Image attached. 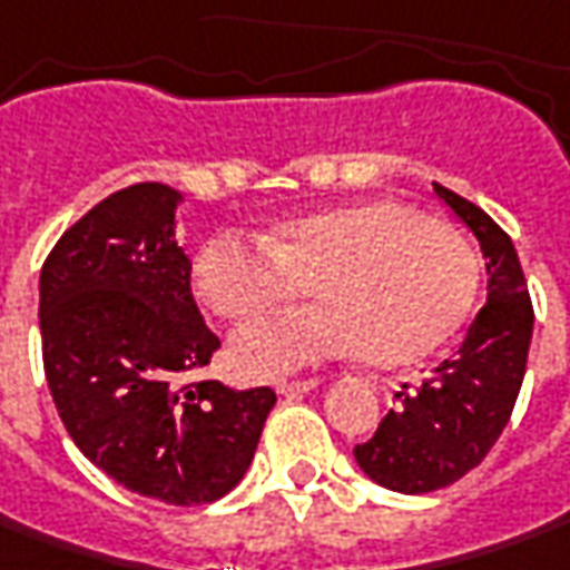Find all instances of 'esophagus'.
<instances>
[{"label": "esophagus", "instance_id": "34e87169", "mask_svg": "<svg viewBox=\"0 0 570 570\" xmlns=\"http://www.w3.org/2000/svg\"><path fill=\"white\" fill-rule=\"evenodd\" d=\"M318 387V379H296V382H277V394H303Z\"/></svg>", "mask_w": 570, "mask_h": 570}]
</instances>
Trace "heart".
<instances>
[{
    "label": "heart",
    "mask_w": 570,
    "mask_h": 570,
    "mask_svg": "<svg viewBox=\"0 0 570 570\" xmlns=\"http://www.w3.org/2000/svg\"><path fill=\"white\" fill-rule=\"evenodd\" d=\"M303 281L315 303L233 341L239 375L271 379L356 346L372 365L422 360L466 322L480 258L454 226L397 198L293 214L262 236L217 233L195 258L198 299L229 324L258 322Z\"/></svg>",
    "instance_id": "heart-1"
}]
</instances>
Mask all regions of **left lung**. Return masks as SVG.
Returning <instances> with one entry per match:
<instances>
[{
  "label": "left lung",
  "instance_id": "1",
  "mask_svg": "<svg viewBox=\"0 0 570 570\" xmlns=\"http://www.w3.org/2000/svg\"><path fill=\"white\" fill-rule=\"evenodd\" d=\"M432 188L480 239L489 303L461 350L416 387L403 384L397 410H387L379 432L353 448L372 480L403 495L444 489L480 466L511 420L533 337V303L511 236L458 191Z\"/></svg>",
  "mask_w": 570,
  "mask_h": 570
}]
</instances>
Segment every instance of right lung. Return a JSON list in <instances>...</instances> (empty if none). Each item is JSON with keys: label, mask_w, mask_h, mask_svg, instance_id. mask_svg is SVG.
Instances as JSON below:
<instances>
[{"label": "right lung", "mask_w": 570, "mask_h": 570, "mask_svg": "<svg viewBox=\"0 0 570 570\" xmlns=\"http://www.w3.org/2000/svg\"><path fill=\"white\" fill-rule=\"evenodd\" d=\"M176 202L138 183L71 224L40 271V337L81 454L135 495L195 508L246 476L277 394L198 379L220 337L191 296Z\"/></svg>", "instance_id": "obj_1"}]
</instances>
